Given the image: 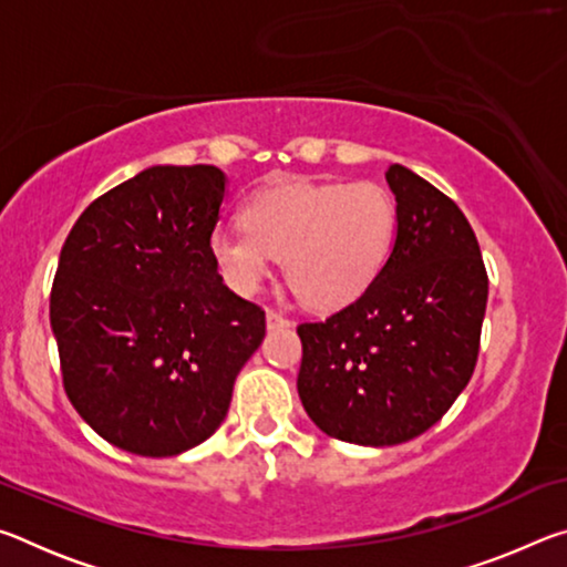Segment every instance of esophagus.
<instances>
[{
    "label": "esophagus",
    "mask_w": 567,
    "mask_h": 567,
    "mask_svg": "<svg viewBox=\"0 0 567 567\" xmlns=\"http://www.w3.org/2000/svg\"><path fill=\"white\" fill-rule=\"evenodd\" d=\"M290 320L285 318L282 312H277V310H267V328L270 330H280V328H290Z\"/></svg>",
    "instance_id": "1"
}]
</instances>
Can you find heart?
<instances>
[{"instance_id": "b5f03b06", "label": "heart", "mask_w": 567, "mask_h": 567, "mask_svg": "<svg viewBox=\"0 0 567 567\" xmlns=\"http://www.w3.org/2000/svg\"><path fill=\"white\" fill-rule=\"evenodd\" d=\"M243 229H217L209 255L229 290L260 292L275 260L295 295L338 310L368 290L392 252L398 207L378 182L282 179L239 209Z\"/></svg>"}]
</instances>
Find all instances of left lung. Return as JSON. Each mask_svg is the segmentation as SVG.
<instances>
[{"instance_id":"obj_1","label":"left lung","mask_w":567,"mask_h":567,"mask_svg":"<svg viewBox=\"0 0 567 567\" xmlns=\"http://www.w3.org/2000/svg\"><path fill=\"white\" fill-rule=\"evenodd\" d=\"M398 235L382 272L322 322H302L297 392L322 433L400 445L445 415L473 378L487 272L460 207L415 172L390 165Z\"/></svg>"}]
</instances>
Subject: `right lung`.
Listing matches in <instances>:
<instances>
[{
    "mask_svg": "<svg viewBox=\"0 0 567 567\" xmlns=\"http://www.w3.org/2000/svg\"><path fill=\"white\" fill-rule=\"evenodd\" d=\"M227 177L155 165L84 209L56 265L50 322L64 392L114 447L169 457L223 425L265 310L209 255Z\"/></svg>",
    "mask_w": 567,
    "mask_h": 567,
    "instance_id": "add662e5",
    "label": "right lung"
}]
</instances>
